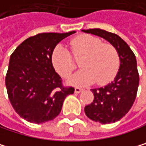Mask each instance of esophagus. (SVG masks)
I'll return each instance as SVG.
<instances>
[{
  "instance_id": "obj_1",
  "label": "esophagus",
  "mask_w": 146,
  "mask_h": 146,
  "mask_svg": "<svg viewBox=\"0 0 146 146\" xmlns=\"http://www.w3.org/2000/svg\"><path fill=\"white\" fill-rule=\"evenodd\" d=\"M83 90H84L81 89V88H78V87L75 88V92H76V93H80V92H82Z\"/></svg>"
}]
</instances>
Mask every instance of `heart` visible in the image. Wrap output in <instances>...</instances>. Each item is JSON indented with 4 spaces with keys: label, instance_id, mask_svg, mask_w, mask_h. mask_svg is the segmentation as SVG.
<instances>
[{
    "label": "heart",
    "instance_id": "obj_1",
    "mask_svg": "<svg viewBox=\"0 0 146 146\" xmlns=\"http://www.w3.org/2000/svg\"><path fill=\"white\" fill-rule=\"evenodd\" d=\"M71 54L79 60L83 68L70 79L74 85L85 86L97 82L98 84H107L115 77L119 69V56L116 48L108 42L90 35H82L70 42ZM51 61L56 70L67 78L77 67L70 52L62 44L55 47Z\"/></svg>",
    "mask_w": 146,
    "mask_h": 146
}]
</instances>
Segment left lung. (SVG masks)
<instances>
[{
  "label": "left lung",
  "mask_w": 146,
  "mask_h": 146,
  "mask_svg": "<svg viewBox=\"0 0 146 146\" xmlns=\"http://www.w3.org/2000/svg\"><path fill=\"white\" fill-rule=\"evenodd\" d=\"M82 31L100 36L117 50L120 67L114 81L104 87L92 89L94 100L84 108L86 116L95 122L104 125L115 123L128 113L136 99L139 84L136 56L128 44L116 34L100 29Z\"/></svg>",
  "instance_id": "8db88e82"
}]
</instances>
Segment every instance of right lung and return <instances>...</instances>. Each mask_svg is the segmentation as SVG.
I'll use <instances>...</instances> for the list:
<instances>
[{
	"instance_id": "obj_1",
	"label": "right lung",
	"mask_w": 146,
	"mask_h": 146,
	"mask_svg": "<svg viewBox=\"0 0 146 146\" xmlns=\"http://www.w3.org/2000/svg\"><path fill=\"white\" fill-rule=\"evenodd\" d=\"M74 33L35 35L12 53L5 83L14 110L25 120L35 123L53 120L65 98L74 93L73 87L63 86L51 61L55 47Z\"/></svg>"
}]
</instances>
